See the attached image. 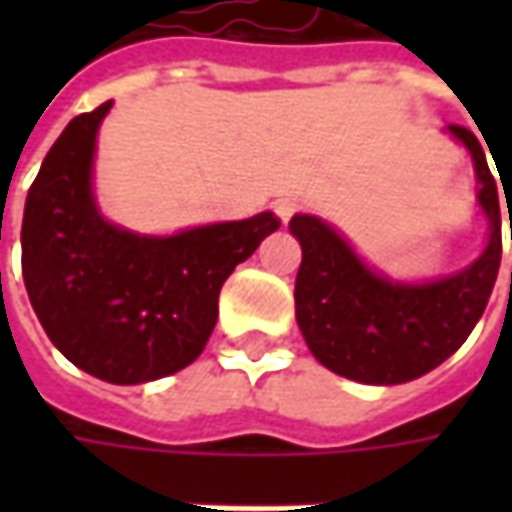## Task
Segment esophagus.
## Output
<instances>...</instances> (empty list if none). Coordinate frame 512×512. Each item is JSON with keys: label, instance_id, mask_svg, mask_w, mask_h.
<instances>
[{"label": "esophagus", "instance_id": "34e87169", "mask_svg": "<svg viewBox=\"0 0 512 512\" xmlns=\"http://www.w3.org/2000/svg\"><path fill=\"white\" fill-rule=\"evenodd\" d=\"M296 210H299V202H296V199H279V202H276V216H279L282 222H287Z\"/></svg>", "mask_w": 512, "mask_h": 512}]
</instances>
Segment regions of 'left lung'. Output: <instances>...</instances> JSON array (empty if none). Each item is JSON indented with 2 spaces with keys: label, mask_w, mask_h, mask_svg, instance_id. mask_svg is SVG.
Masks as SVG:
<instances>
[{
  "label": "left lung",
  "mask_w": 512,
  "mask_h": 512,
  "mask_svg": "<svg viewBox=\"0 0 512 512\" xmlns=\"http://www.w3.org/2000/svg\"><path fill=\"white\" fill-rule=\"evenodd\" d=\"M447 130L473 156L482 185L479 205L490 219V242L462 273L427 285H399L373 273L322 219H290V230L302 245L293 293L296 322L310 353L344 379L402 384L430 373L467 342L493 293L502 262L499 187L487 168L482 142L462 125Z\"/></svg>",
  "instance_id": "8db88e82"
}]
</instances>
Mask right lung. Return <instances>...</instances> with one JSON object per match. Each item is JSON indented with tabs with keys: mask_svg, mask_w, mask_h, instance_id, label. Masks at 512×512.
<instances>
[{
	"mask_svg": "<svg viewBox=\"0 0 512 512\" xmlns=\"http://www.w3.org/2000/svg\"><path fill=\"white\" fill-rule=\"evenodd\" d=\"M113 102L62 130L33 179L22 219V276L48 339L85 373L142 384L199 359L233 267L282 225L273 213L136 236L102 219L90 168Z\"/></svg>",
	"mask_w": 512,
	"mask_h": 512,
	"instance_id": "add662e5",
	"label": "right lung"
}]
</instances>
